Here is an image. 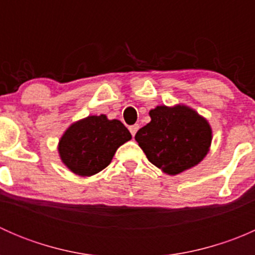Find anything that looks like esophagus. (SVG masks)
I'll return each mask as SVG.
<instances>
[{
  "instance_id": "esophagus-1",
  "label": "esophagus",
  "mask_w": 255,
  "mask_h": 255,
  "mask_svg": "<svg viewBox=\"0 0 255 255\" xmlns=\"http://www.w3.org/2000/svg\"><path fill=\"white\" fill-rule=\"evenodd\" d=\"M138 129H139V125H133V126H130V127H129L130 134H132L133 137H134L135 133H137Z\"/></svg>"
}]
</instances>
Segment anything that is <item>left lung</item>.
Masks as SVG:
<instances>
[{"label": "left lung", "instance_id": "left-lung-1", "mask_svg": "<svg viewBox=\"0 0 255 255\" xmlns=\"http://www.w3.org/2000/svg\"><path fill=\"white\" fill-rule=\"evenodd\" d=\"M149 116L150 122L134 138L153 165L168 175H177L204 160L212 142L206 118L180 104L156 106Z\"/></svg>", "mask_w": 255, "mask_h": 255}]
</instances>
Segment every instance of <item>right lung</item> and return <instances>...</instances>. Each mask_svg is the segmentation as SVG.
I'll list each match as a JSON object with an SVG mask.
<instances>
[{"mask_svg":"<svg viewBox=\"0 0 255 255\" xmlns=\"http://www.w3.org/2000/svg\"><path fill=\"white\" fill-rule=\"evenodd\" d=\"M132 139L121 121L107 116H89L74 122L61 135L59 156L64 165L79 176H91L111 163L116 150Z\"/></svg>","mask_w":255,"mask_h":255,"instance_id":"add662e5","label":"right lung"}]
</instances>
